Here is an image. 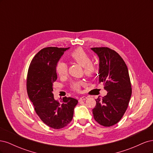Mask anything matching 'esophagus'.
<instances>
[{"label":"esophagus","mask_w":153,"mask_h":153,"mask_svg":"<svg viewBox=\"0 0 153 153\" xmlns=\"http://www.w3.org/2000/svg\"><path fill=\"white\" fill-rule=\"evenodd\" d=\"M87 98L86 96H82V97H81V98H80L79 101H84V100H85Z\"/></svg>","instance_id":"34e87169"}]
</instances>
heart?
Segmentation results:
<instances>
[{
	"mask_svg": "<svg viewBox=\"0 0 153 153\" xmlns=\"http://www.w3.org/2000/svg\"><path fill=\"white\" fill-rule=\"evenodd\" d=\"M69 57L72 61L79 64L80 65L83 66L84 69V73L87 76L91 77L94 75L96 71V65L91 61V57L89 54L82 48H78L73 50V52L69 54ZM56 72L57 75L61 77H64L68 74V67L66 64L62 62H59L56 65ZM85 85V82L83 80H78L73 82L71 88L75 91L79 92L80 91L81 87Z\"/></svg>",
	"mask_w": 153,
	"mask_h": 153,
	"instance_id": "1",
	"label": "heart"
}]
</instances>
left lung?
Segmentation results:
<instances>
[{
	"mask_svg": "<svg viewBox=\"0 0 153 153\" xmlns=\"http://www.w3.org/2000/svg\"><path fill=\"white\" fill-rule=\"evenodd\" d=\"M100 58L99 82L103 83L107 94L96 100L92 109L95 121L105 127L117 124L128 106L131 84L126 63L114 50L108 47L92 48Z\"/></svg>",
	"mask_w": 153,
	"mask_h": 153,
	"instance_id": "1",
	"label": "left lung"
}]
</instances>
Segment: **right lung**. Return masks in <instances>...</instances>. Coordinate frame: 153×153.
Returning a JSON list of instances; mask_svg holds the SVG:
<instances>
[{
    "mask_svg": "<svg viewBox=\"0 0 153 153\" xmlns=\"http://www.w3.org/2000/svg\"><path fill=\"white\" fill-rule=\"evenodd\" d=\"M68 48L47 47L32 59L27 76V91L37 115L45 124L61 129L70 123L78 100L66 96L61 103L54 100L53 84L57 80L56 65Z\"/></svg>",
    "mask_w": 153,
    "mask_h": 153,
    "instance_id": "1",
    "label": "right lung"
}]
</instances>
